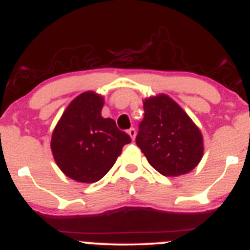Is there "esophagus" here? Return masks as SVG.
Here are the masks:
<instances>
[{
    "instance_id": "esophagus-1",
    "label": "esophagus",
    "mask_w": 250,
    "mask_h": 250,
    "mask_svg": "<svg viewBox=\"0 0 250 250\" xmlns=\"http://www.w3.org/2000/svg\"><path fill=\"white\" fill-rule=\"evenodd\" d=\"M128 134L130 135V138H132V140H134L135 135H137V132H135L134 128H130V129H128Z\"/></svg>"
}]
</instances>
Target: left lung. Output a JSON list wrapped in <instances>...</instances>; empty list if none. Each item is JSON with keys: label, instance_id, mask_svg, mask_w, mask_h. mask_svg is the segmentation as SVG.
<instances>
[{"label": "left lung", "instance_id": "1", "mask_svg": "<svg viewBox=\"0 0 250 250\" xmlns=\"http://www.w3.org/2000/svg\"><path fill=\"white\" fill-rule=\"evenodd\" d=\"M135 142L149 164L164 176L188 173L204 152L199 128L165 94L145 99Z\"/></svg>", "mask_w": 250, "mask_h": 250}]
</instances>
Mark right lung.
<instances>
[{
    "label": "right lung",
    "instance_id": "obj_1",
    "mask_svg": "<svg viewBox=\"0 0 250 250\" xmlns=\"http://www.w3.org/2000/svg\"><path fill=\"white\" fill-rule=\"evenodd\" d=\"M104 98L94 91L77 96L58 121L51 138L56 164L67 177L94 183L107 173L132 142L111 118H104Z\"/></svg>",
    "mask_w": 250,
    "mask_h": 250
}]
</instances>
